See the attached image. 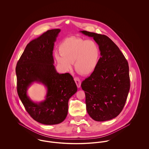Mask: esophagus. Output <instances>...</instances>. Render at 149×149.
Masks as SVG:
<instances>
[{"mask_svg":"<svg viewBox=\"0 0 149 149\" xmlns=\"http://www.w3.org/2000/svg\"><path fill=\"white\" fill-rule=\"evenodd\" d=\"M74 80H75V82L76 83V84L77 85V87L78 88H80V85H81V81L80 80V79L78 78H74Z\"/></svg>","mask_w":149,"mask_h":149,"instance_id":"esophagus-1","label":"esophagus"}]
</instances>
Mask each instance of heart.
I'll use <instances>...</instances> for the list:
<instances>
[{
	"instance_id": "obj_1",
	"label": "heart",
	"mask_w": 149,
	"mask_h": 149,
	"mask_svg": "<svg viewBox=\"0 0 149 149\" xmlns=\"http://www.w3.org/2000/svg\"><path fill=\"white\" fill-rule=\"evenodd\" d=\"M59 52L60 55L56 54L55 58L63 69L68 71L74 63L75 70L83 75L92 74L99 59V47L96 43L75 36L65 38L59 46Z\"/></svg>"
}]
</instances>
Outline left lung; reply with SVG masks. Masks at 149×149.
I'll return each mask as SVG.
<instances>
[{"instance_id":"obj_1","label":"left lung","mask_w":149,"mask_h":149,"mask_svg":"<svg viewBox=\"0 0 149 149\" xmlns=\"http://www.w3.org/2000/svg\"><path fill=\"white\" fill-rule=\"evenodd\" d=\"M93 37L101 57L95 70L82 82L86 111L96 121L116 117L122 111L130 87L127 61L120 49L107 36L81 31Z\"/></svg>"}]
</instances>
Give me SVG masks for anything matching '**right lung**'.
<instances>
[{
    "label": "right lung",
    "instance_id": "add662e5",
    "mask_svg": "<svg viewBox=\"0 0 149 149\" xmlns=\"http://www.w3.org/2000/svg\"><path fill=\"white\" fill-rule=\"evenodd\" d=\"M60 31L48 30L28 43L15 68L17 92L22 103L33 120L47 125L64 121L69 100L77 92L71 75L58 73L54 65V43ZM34 82L42 84L47 89L45 99L38 103L27 95L29 86Z\"/></svg>",
    "mask_w": 149,
    "mask_h": 149
}]
</instances>
